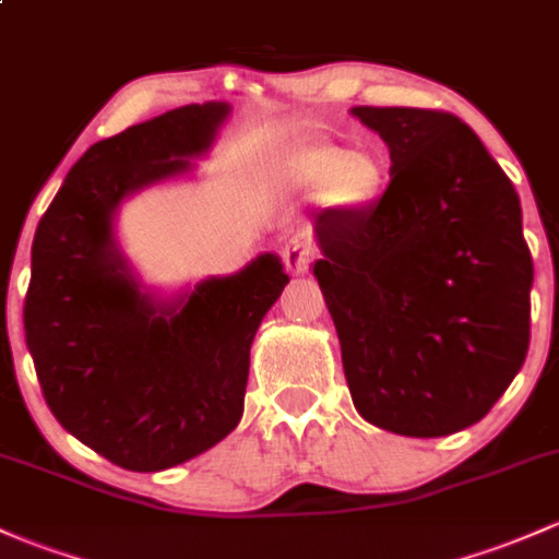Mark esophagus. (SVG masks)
I'll return each mask as SVG.
<instances>
[{"label":"esophagus","instance_id":"obj_1","mask_svg":"<svg viewBox=\"0 0 559 559\" xmlns=\"http://www.w3.org/2000/svg\"><path fill=\"white\" fill-rule=\"evenodd\" d=\"M282 258H285V266L290 274H304L309 269V263L314 261V248H311L309 239L304 234H296L285 242L282 248Z\"/></svg>","mask_w":559,"mask_h":559}]
</instances>
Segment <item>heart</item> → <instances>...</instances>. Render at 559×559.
<instances>
[{"label": "heart", "mask_w": 559, "mask_h": 559, "mask_svg": "<svg viewBox=\"0 0 559 559\" xmlns=\"http://www.w3.org/2000/svg\"><path fill=\"white\" fill-rule=\"evenodd\" d=\"M266 181L280 194L314 191L320 205L354 213L381 200L389 165L370 148L346 152L330 141H285L269 154Z\"/></svg>", "instance_id": "b5f03b06"}]
</instances>
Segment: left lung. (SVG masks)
I'll return each mask as SVG.
<instances>
[{"label":"left lung","mask_w":559,"mask_h":559,"mask_svg":"<svg viewBox=\"0 0 559 559\" xmlns=\"http://www.w3.org/2000/svg\"><path fill=\"white\" fill-rule=\"evenodd\" d=\"M392 183L365 210L314 218V277L359 416L445 437L488 416L531 344L533 258L520 197L448 111L354 106Z\"/></svg>","instance_id":"obj_1"}]
</instances>
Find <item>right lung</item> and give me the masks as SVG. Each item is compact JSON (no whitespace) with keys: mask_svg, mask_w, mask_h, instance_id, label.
<instances>
[{"mask_svg":"<svg viewBox=\"0 0 559 559\" xmlns=\"http://www.w3.org/2000/svg\"><path fill=\"white\" fill-rule=\"evenodd\" d=\"M229 114L224 100L191 104L93 143L34 234L23 328L41 394L122 469H170L234 431L255 330L290 282L280 255L261 253L162 296L119 245V207L191 176Z\"/></svg>","mask_w":559,"mask_h":559,"instance_id":"right-lung-1","label":"right lung"}]
</instances>
